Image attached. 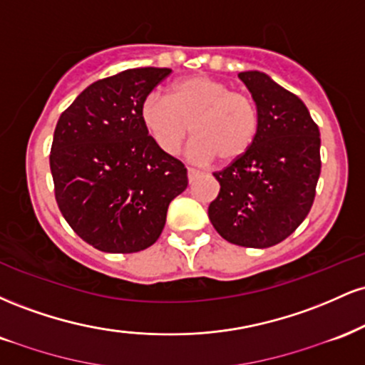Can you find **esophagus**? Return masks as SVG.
<instances>
[{
	"instance_id": "obj_1",
	"label": "esophagus",
	"mask_w": 365,
	"mask_h": 365,
	"mask_svg": "<svg viewBox=\"0 0 365 365\" xmlns=\"http://www.w3.org/2000/svg\"><path fill=\"white\" fill-rule=\"evenodd\" d=\"M187 175H188V182H195L197 178L200 177V171H197V170H194V168H188L187 170Z\"/></svg>"
}]
</instances>
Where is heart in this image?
<instances>
[{
  "label": "heart",
  "instance_id": "obj_1",
  "mask_svg": "<svg viewBox=\"0 0 365 365\" xmlns=\"http://www.w3.org/2000/svg\"><path fill=\"white\" fill-rule=\"evenodd\" d=\"M145 132L161 153L175 156L188 132L194 140L188 158L195 163L235 161L249 150L257 132V111L249 96L230 91L228 83L190 75L170 87L168 98L149 94L140 106Z\"/></svg>",
  "mask_w": 365,
  "mask_h": 365
}]
</instances>
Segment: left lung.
<instances>
[{
  "label": "left lung",
  "mask_w": 365,
  "mask_h": 365,
  "mask_svg": "<svg viewBox=\"0 0 365 365\" xmlns=\"http://www.w3.org/2000/svg\"><path fill=\"white\" fill-rule=\"evenodd\" d=\"M257 108L249 150L216 171L207 215L230 244L266 249L290 237L311 211L321 173V137L305 104L269 75L238 73Z\"/></svg>",
  "instance_id": "obj_1"
}]
</instances>
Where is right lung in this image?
Here are the masks:
<instances>
[{
  "label": "right lung",
  "mask_w": 365,
  "mask_h": 365,
  "mask_svg": "<svg viewBox=\"0 0 365 365\" xmlns=\"http://www.w3.org/2000/svg\"><path fill=\"white\" fill-rule=\"evenodd\" d=\"M170 68H130L91 83L61 113L49 166L66 223L82 240L132 254L158 240L175 197L188 185L182 161L161 153L140 106Z\"/></svg>",
  "instance_id": "obj_1"
}]
</instances>
